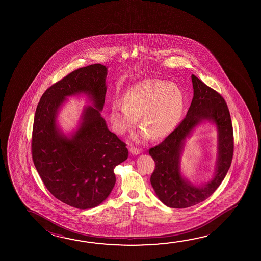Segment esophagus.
<instances>
[{
  "label": "esophagus",
  "mask_w": 261,
  "mask_h": 261,
  "mask_svg": "<svg viewBox=\"0 0 261 261\" xmlns=\"http://www.w3.org/2000/svg\"><path fill=\"white\" fill-rule=\"evenodd\" d=\"M129 151H130V153L133 154H138L140 153V150H139V148H137V146H133V145L130 146Z\"/></svg>",
  "instance_id": "obj_1"
}]
</instances>
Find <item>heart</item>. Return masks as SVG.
I'll return each mask as SVG.
<instances>
[{
	"mask_svg": "<svg viewBox=\"0 0 261 261\" xmlns=\"http://www.w3.org/2000/svg\"><path fill=\"white\" fill-rule=\"evenodd\" d=\"M185 95L179 86L158 79H148L131 86L124 103H112L110 121L119 135L134 128L140 117L144 127L135 137L144 141L152 136L160 139L170 135L179 124L185 108Z\"/></svg>",
	"mask_w": 261,
	"mask_h": 261,
	"instance_id": "1",
	"label": "heart"
}]
</instances>
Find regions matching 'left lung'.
Wrapping results in <instances>:
<instances>
[{
    "label": "left lung",
    "mask_w": 261,
    "mask_h": 261,
    "mask_svg": "<svg viewBox=\"0 0 261 261\" xmlns=\"http://www.w3.org/2000/svg\"><path fill=\"white\" fill-rule=\"evenodd\" d=\"M191 78L194 97L187 116L162 143L149 149L155 163L151 185L158 198L172 208L189 207L210 197L225 178L234 152L233 126L225 99L194 74ZM202 119H208L217 125L219 158L214 179L203 187H196L179 175V153L185 137Z\"/></svg>",
    "instance_id": "8db88e82"
}]
</instances>
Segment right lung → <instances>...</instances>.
<instances>
[{
    "label": "right lung",
    "instance_id": "1",
    "mask_svg": "<svg viewBox=\"0 0 261 261\" xmlns=\"http://www.w3.org/2000/svg\"><path fill=\"white\" fill-rule=\"evenodd\" d=\"M107 71L100 64L74 70L43 93L35 111L31 146L36 170L54 197L80 210L107 199L116 184L115 167L128 158L126 144L100 115ZM78 92L90 95L95 107L87 108L81 127L67 139L56 128V113L66 96Z\"/></svg>",
    "mask_w": 261,
    "mask_h": 261
}]
</instances>
